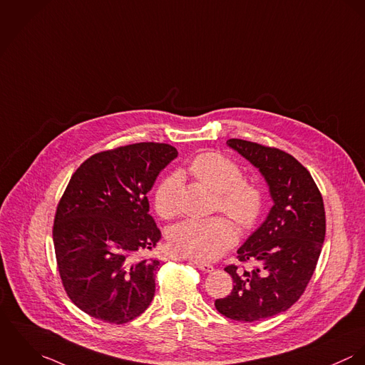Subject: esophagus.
<instances>
[{"instance_id":"1","label":"esophagus","mask_w":365,"mask_h":365,"mask_svg":"<svg viewBox=\"0 0 365 365\" xmlns=\"http://www.w3.org/2000/svg\"><path fill=\"white\" fill-rule=\"evenodd\" d=\"M197 269H200L202 270L204 273H211L212 270H214V267L211 266V264H208V263H202V262H192Z\"/></svg>"}]
</instances>
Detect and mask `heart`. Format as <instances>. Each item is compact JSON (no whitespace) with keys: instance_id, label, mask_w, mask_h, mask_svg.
I'll list each match as a JSON object with an SVG mask.
<instances>
[{"instance_id":"obj_1","label":"heart","mask_w":365,"mask_h":365,"mask_svg":"<svg viewBox=\"0 0 365 365\" xmlns=\"http://www.w3.org/2000/svg\"><path fill=\"white\" fill-rule=\"evenodd\" d=\"M190 175L217 193V207L227 212L243 228L252 227L263 207L260 187L242 179L240 165L231 158L204 153L189 165ZM179 178L170 175L158 185L154 205L160 217L172 218L178 212ZM237 241V230L225 217L185 220L168 232V245L175 255L199 262L218 259Z\"/></svg>"}]
</instances>
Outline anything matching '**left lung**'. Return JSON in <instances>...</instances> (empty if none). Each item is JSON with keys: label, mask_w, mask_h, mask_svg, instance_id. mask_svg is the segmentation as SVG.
I'll return each instance as SVG.
<instances>
[{"label": "left lung", "mask_w": 365, "mask_h": 365, "mask_svg": "<svg viewBox=\"0 0 365 365\" xmlns=\"http://www.w3.org/2000/svg\"><path fill=\"white\" fill-rule=\"evenodd\" d=\"M227 144L259 169L274 202L238 249L241 262L255 260L257 266L250 272L227 266L234 288L214 304L230 319L255 322L287 311L304 294L324 245V199L308 169L292 155L240 138Z\"/></svg>", "instance_id": "8db88e82"}]
</instances>
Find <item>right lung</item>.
<instances>
[{
    "mask_svg": "<svg viewBox=\"0 0 365 365\" xmlns=\"http://www.w3.org/2000/svg\"><path fill=\"white\" fill-rule=\"evenodd\" d=\"M178 157L161 143H138L88 158L57 205L53 242L70 299L92 318L122 324L155 294L158 259H140L161 240L147 193Z\"/></svg>",
    "mask_w": 365,
    "mask_h": 365,
    "instance_id": "add662e5",
    "label": "right lung"
}]
</instances>
